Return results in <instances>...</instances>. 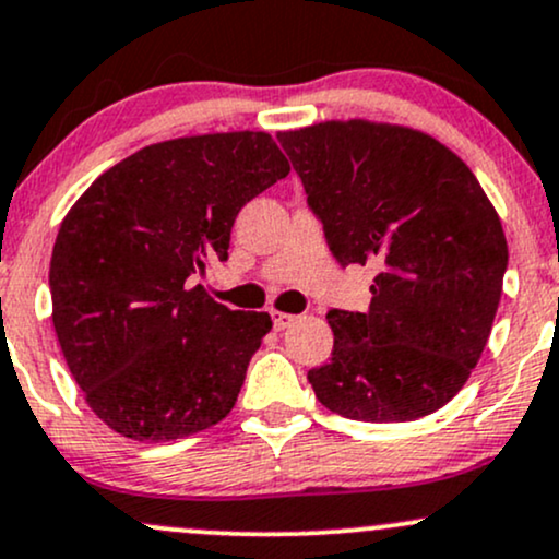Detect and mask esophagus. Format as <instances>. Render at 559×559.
<instances>
[{"mask_svg":"<svg viewBox=\"0 0 559 559\" xmlns=\"http://www.w3.org/2000/svg\"><path fill=\"white\" fill-rule=\"evenodd\" d=\"M271 318H273L275 331H284L294 323V320H297V316H292V312H281V310H271Z\"/></svg>","mask_w":559,"mask_h":559,"instance_id":"obj_1","label":"esophagus"}]
</instances>
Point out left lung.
I'll return each mask as SVG.
<instances>
[{
    "label": "left lung",
    "instance_id": "left-lung-1",
    "mask_svg": "<svg viewBox=\"0 0 559 559\" xmlns=\"http://www.w3.org/2000/svg\"><path fill=\"white\" fill-rule=\"evenodd\" d=\"M342 267L376 265L370 310H329L331 362L307 373L352 420L431 415L489 342L507 241L478 178L413 128L318 123L278 136Z\"/></svg>",
    "mask_w": 559,
    "mask_h": 559
}]
</instances>
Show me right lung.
Masks as SVG:
<instances>
[{
    "instance_id": "1",
    "label": "right lung",
    "mask_w": 559,
    "mask_h": 559,
    "mask_svg": "<svg viewBox=\"0 0 559 559\" xmlns=\"http://www.w3.org/2000/svg\"><path fill=\"white\" fill-rule=\"evenodd\" d=\"M262 131L152 144L102 173L52 249V320L88 407L133 441H176L230 413L273 329L191 286L228 260L249 199L288 176Z\"/></svg>"
}]
</instances>
